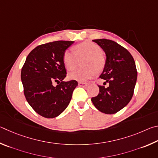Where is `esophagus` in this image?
I'll use <instances>...</instances> for the list:
<instances>
[{"label":"esophagus","instance_id":"34e87169","mask_svg":"<svg viewBox=\"0 0 158 158\" xmlns=\"http://www.w3.org/2000/svg\"><path fill=\"white\" fill-rule=\"evenodd\" d=\"M78 85L81 87H86L88 85V83H87V82H79Z\"/></svg>","mask_w":158,"mask_h":158}]
</instances>
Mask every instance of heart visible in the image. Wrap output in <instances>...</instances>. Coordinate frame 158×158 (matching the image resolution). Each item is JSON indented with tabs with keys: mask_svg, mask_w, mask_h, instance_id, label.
<instances>
[{
	"mask_svg": "<svg viewBox=\"0 0 158 158\" xmlns=\"http://www.w3.org/2000/svg\"><path fill=\"white\" fill-rule=\"evenodd\" d=\"M73 51L66 50L63 53L62 62L65 68L72 71L76 67L77 57L85 56L83 60L85 67L76 69L69 74V78L84 82L92 77L105 65V58L101 53V48L92 41H84L74 47Z\"/></svg>",
	"mask_w": 158,
	"mask_h": 158,
	"instance_id": "b5f03b06",
	"label": "heart"
}]
</instances>
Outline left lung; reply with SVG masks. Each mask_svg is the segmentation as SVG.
<instances>
[{
	"mask_svg": "<svg viewBox=\"0 0 158 158\" xmlns=\"http://www.w3.org/2000/svg\"><path fill=\"white\" fill-rule=\"evenodd\" d=\"M103 50L106 60L100 77L109 83L100 86L97 96L92 98L94 106L105 114L120 111L131 101L136 85L137 72L131 54L114 41L99 39L92 40Z\"/></svg>",
	"mask_w": 158,
	"mask_h": 158,
	"instance_id": "8db88e82",
	"label": "left lung"
}]
</instances>
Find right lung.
I'll return each instance as SVG.
<instances>
[{
    "mask_svg": "<svg viewBox=\"0 0 158 158\" xmlns=\"http://www.w3.org/2000/svg\"><path fill=\"white\" fill-rule=\"evenodd\" d=\"M74 41H57L38 46L30 52L21 69L24 95L35 111L55 118L69 106L76 81L64 82L66 71L63 53ZM54 82L58 85L55 86Z\"/></svg>",
    "mask_w": 158,
    "mask_h": 158,
    "instance_id": "obj_1",
    "label": "right lung"
}]
</instances>
